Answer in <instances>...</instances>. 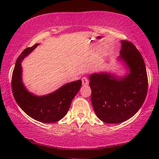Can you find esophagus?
I'll return each mask as SVG.
<instances>
[{
	"label": "esophagus",
	"instance_id": "34e87169",
	"mask_svg": "<svg viewBox=\"0 0 159 159\" xmlns=\"http://www.w3.org/2000/svg\"><path fill=\"white\" fill-rule=\"evenodd\" d=\"M82 84L83 85H88L89 84V80L86 77H83L82 78Z\"/></svg>",
	"mask_w": 159,
	"mask_h": 159
}]
</instances>
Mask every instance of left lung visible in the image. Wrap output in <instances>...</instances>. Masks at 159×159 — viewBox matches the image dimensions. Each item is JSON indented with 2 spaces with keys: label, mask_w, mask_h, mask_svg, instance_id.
I'll list each match as a JSON object with an SVG mask.
<instances>
[{
  "label": "left lung",
  "mask_w": 159,
  "mask_h": 159,
  "mask_svg": "<svg viewBox=\"0 0 159 159\" xmlns=\"http://www.w3.org/2000/svg\"><path fill=\"white\" fill-rule=\"evenodd\" d=\"M120 42L118 60L123 61L129 73L122 77L105 72L89 76L94 111L107 123H122L133 116L143 104L148 90L147 70L142 55L131 42Z\"/></svg>",
  "instance_id": "8db88e82"
}]
</instances>
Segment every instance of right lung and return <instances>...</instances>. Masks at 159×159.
I'll return each instance as SVG.
<instances>
[{
  "label": "right lung",
  "mask_w": 159,
  "mask_h": 159,
  "mask_svg": "<svg viewBox=\"0 0 159 159\" xmlns=\"http://www.w3.org/2000/svg\"><path fill=\"white\" fill-rule=\"evenodd\" d=\"M39 44L27 48L21 53L16 61L12 76V90L15 101L26 114L42 123L57 122L68 112L72 99L82 85L80 80L61 86L55 92L46 95L37 96L26 90L21 78V62Z\"/></svg>",
  "instance_id": "right-lung-1"
}]
</instances>
